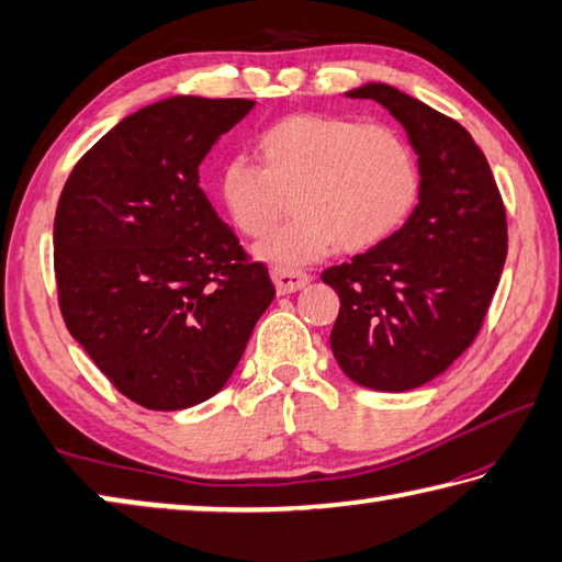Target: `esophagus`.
I'll list each match as a JSON object with an SVG mask.
<instances>
[{
    "label": "esophagus",
    "mask_w": 562,
    "mask_h": 562,
    "mask_svg": "<svg viewBox=\"0 0 562 562\" xmlns=\"http://www.w3.org/2000/svg\"><path fill=\"white\" fill-rule=\"evenodd\" d=\"M272 282H274V288H278V294H290V292L302 290L304 284L310 282V274L300 272V270L274 268L272 270Z\"/></svg>",
    "instance_id": "1"
}]
</instances>
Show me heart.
<instances>
[{
  "instance_id": "heart-1",
  "label": "heart",
  "mask_w": 562,
  "mask_h": 562,
  "mask_svg": "<svg viewBox=\"0 0 562 562\" xmlns=\"http://www.w3.org/2000/svg\"><path fill=\"white\" fill-rule=\"evenodd\" d=\"M260 166L233 158L217 173V198L247 237L268 235L290 195L292 217L258 245V258L294 268L335 247L364 252L412 215L422 170L402 133L329 113H292L255 140Z\"/></svg>"
}]
</instances>
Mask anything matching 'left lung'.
<instances>
[{"label": "left lung", "instance_id": "left-lung-1", "mask_svg": "<svg viewBox=\"0 0 562 562\" xmlns=\"http://www.w3.org/2000/svg\"><path fill=\"white\" fill-rule=\"evenodd\" d=\"M347 97L382 103L402 123L422 190L394 235L322 272L339 294L329 345L351 382L408 392L446 372L479 335L508 252L506 207L459 121L386 83Z\"/></svg>", "mask_w": 562, "mask_h": 562}]
</instances>
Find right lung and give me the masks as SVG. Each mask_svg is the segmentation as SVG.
<instances>
[{"mask_svg": "<svg viewBox=\"0 0 562 562\" xmlns=\"http://www.w3.org/2000/svg\"><path fill=\"white\" fill-rule=\"evenodd\" d=\"M255 101L170 97L116 123L74 166L54 217L71 337L123 396L178 412L225 386L274 297L201 188L207 150Z\"/></svg>", "mask_w": 562, "mask_h": 562, "instance_id": "1", "label": "right lung"}]
</instances>
